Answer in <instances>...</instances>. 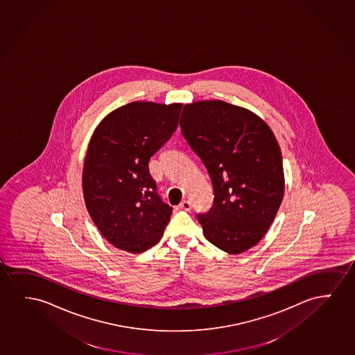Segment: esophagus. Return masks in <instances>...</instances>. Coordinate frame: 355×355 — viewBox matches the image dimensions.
I'll return each mask as SVG.
<instances>
[{
    "instance_id": "obj_1",
    "label": "esophagus",
    "mask_w": 355,
    "mask_h": 355,
    "mask_svg": "<svg viewBox=\"0 0 355 355\" xmlns=\"http://www.w3.org/2000/svg\"><path fill=\"white\" fill-rule=\"evenodd\" d=\"M179 207H180V209L190 210L192 208V205H191L190 200H182Z\"/></svg>"
}]
</instances>
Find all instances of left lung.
<instances>
[{
	"label": "left lung",
	"instance_id": "left-lung-1",
	"mask_svg": "<svg viewBox=\"0 0 355 355\" xmlns=\"http://www.w3.org/2000/svg\"><path fill=\"white\" fill-rule=\"evenodd\" d=\"M180 126L214 191L213 207L198 214L205 239L226 253H243L264 237L284 198L274 132L250 110L219 100L184 105Z\"/></svg>",
	"mask_w": 355,
	"mask_h": 355
}]
</instances>
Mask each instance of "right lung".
<instances>
[{
  "label": "right lung",
  "instance_id": "obj_1",
  "mask_svg": "<svg viewBox=\"0 0 355 355\" xmlns=\"http://www.w3.org/2000/svg\"><path fill=\"white\" fill-rule=\"evenodd\" d=\"M180 103L135 101L101 120L83 168L86 208L110 245L132 254L159 242L173 208L155 192L150 157L179 125Z\"/></svg>",
  "mask_w": 355,
  "mask_h": 355
}]
</instances>
